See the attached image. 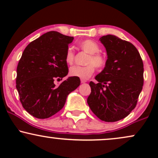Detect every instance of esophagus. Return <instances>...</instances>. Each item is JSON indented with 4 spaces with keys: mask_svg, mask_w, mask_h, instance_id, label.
Listing matches in <instances>:
<instances>
[{
    "mask_svg": "<svg viewBox=\"0 0 158 158\" xmlns=\"http://www.w3.org/2000/svg\"><path fill=\"white\" fill-rule=\"evenodd\" d=\"M80 81H81V83H85L87 81L86 79H81Z\"/></svg>",
    "mask_w": 158,
    "mask_h": 158,
    "instance_id": "obj_1",
    "label": "esophagus"
}]
</instances>
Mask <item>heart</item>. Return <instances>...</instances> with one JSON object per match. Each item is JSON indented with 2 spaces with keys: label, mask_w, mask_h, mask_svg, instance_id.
Masks as SVG:
<instances>
[{
  "label": "heart",
  "mask_w": 158,
  "mask_h": 158,
  "mask_svg": "<svg viewBox=\"0 0 158 158\" xmlns=\"http://www.w3.org/2000/svg\"><path fill=\"white\" fill-rule=\"evenodd\" d=\"M78 47L82 51L89 53L87 58L85 66H75L70 69V75L73 77L87 79L93 75L95 71V68L103 69L107 64V59L102 53H100L99 44L92 40L86 39L80 41ZM64 60L68 64L72 65L75 61V54L72 49L68 48L65 52Z\"/></svg>",
  "instance_id": "heart-1"
}]
</instances>
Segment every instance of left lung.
Here are the masks:
<instances>
[{
	"label": "left lung",
	"mask_w": 158,
	"mask_h": 158,
	"mask_svg": "<svg viewBox=\"0 0 158 158\" xmlns=\"http://www.w3.org/2000/svg\"><path fill=\"white\" fill-rule=\"evenodd\" d=\"M101 42L108 54L104 70L90 81L88 97L90 110L101 120L116 122L128 115L137 106L143 85V63L139 52L129 41L107 35Z\"/></svg>",
	"instance_id": "left-lung-1"
}]
</instances>
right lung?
I'll return each mask as SVG.
<instances>
[{"label": "right lung", "mask_w": 158, "mask_h": 158, "mask_svg": "<svg viewBox=\"0 0 158 158\" xmlns=\"http://www.w3.org/2000/svg\"><path fill=\"white\" fill-rule=\"evenodd\" d=\"M73 37L50 31L34 40L23 50L17 67L16 88L23 108L38 119L52 117L63 108L67 97L80 85L69 77L56 86V79L68 75L64 60Z\"/></svg>", "instance_id": "right-lung-1"}]
</instances>
